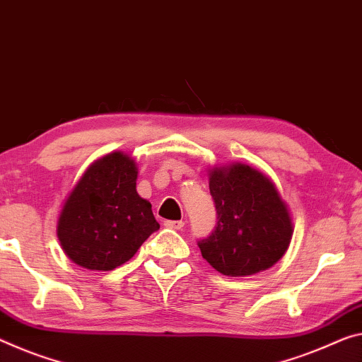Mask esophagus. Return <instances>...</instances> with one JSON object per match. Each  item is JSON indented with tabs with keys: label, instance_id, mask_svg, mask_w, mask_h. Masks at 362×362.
<instances>
[{
	"label": "esophagus",
	"instance_id": "34e87169",
	"mask_svg": "<svg viewBox=\"0 0 362 362\" xmlns=\"http://www.w3.org/2000/svg\"><path fill=\"white\" fill-rule=\"evenodd\" d=\"M165 226L171 228V230H182V226H185V221H182V220H166Z\"/></svg>",
	"mask_w": 362,
	"mask_h": 362
}]
</instances>
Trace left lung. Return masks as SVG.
<instances>
[{
    "instance_id": "8db88e82",
    "label": "left lung",
    "mask_w": 362,
    "mask_h": 362,
    "mask_svg": "<svg viewBox=\"0 0 362 362\" xmlns=\"http://www.w3.org/2000/svg\"><path fill=\"white\" fill-rule=\"evenodd\" d=\"M209 187L216 209L212 235L197 243L202 257L228 276L270 269L286 252L293 221L274 182L249 165L214 166Z\"/></svg>"
}]
</instances>
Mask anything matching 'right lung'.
<instances>
[{
  "mask_svg": "<svg viewBox=\"0 0 362 362\" xmlns=\"http://www.w3.org/2000/svg\"><path fill=\"white\" fill-rule=\"evenodd\" d=\"M137 165L111 152L81 176L61 209L57 235L64 254L88 270H113L127 262L157 231L152 204L136 191Z\"/></svg>",
  "mask_w": 362,
  "mask_h": 362,
  "instance_id": "obj_1",
  "label": "right lung"
}]
</instances>
